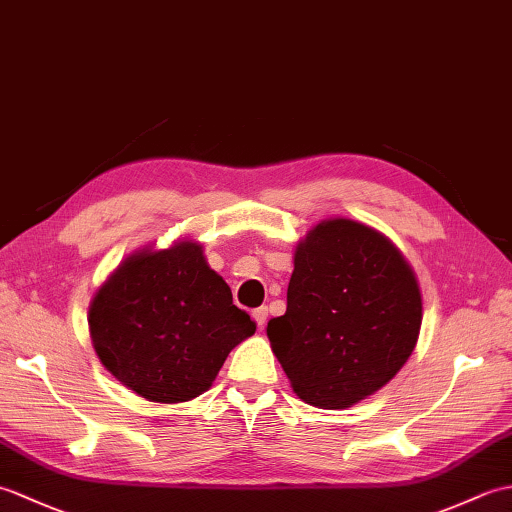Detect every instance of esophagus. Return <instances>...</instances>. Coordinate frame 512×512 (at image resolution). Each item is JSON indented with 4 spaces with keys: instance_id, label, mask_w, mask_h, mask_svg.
Segmentation results:
<instances>
[{
    "instance_id": "34e87169",
    "label": "esophagus",
    "mask_w": 512,
    "mask_h": 512,
    "mask_svg": "<svg viewBox=\"0 0 512 512\" xmlns=\"http://www.w3.org/2000/svg\"><path fill=\"white\" fill-rule=\"evenodd\" d=\"M253 319H255V323H257V328L262 330L264 325H266V319H268V308H266V306H262V308L253 310Z\"/></svg>"
}]
</instances>
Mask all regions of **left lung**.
Here are the masks:
<instances>
[{"instance_id":"8db88e82","label":"left lung","mask_w":512,"mask_h":512,"mask_svg":"<svg viewBox=\"0 0 512 512\" xmlns=\"http://www.w3.org/2000/svg\"><path fill=\"white\" fill-rule=\"evenodd\" d=\"M420 323V288L400 250L372 226L332 217L297 244L286 314L266 334L303 402L345 409L400 372Z\"/></svg>"}]
</instances>
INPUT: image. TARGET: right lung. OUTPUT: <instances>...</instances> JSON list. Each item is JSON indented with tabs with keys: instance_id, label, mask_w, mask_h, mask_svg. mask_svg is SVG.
<instances>
[{
	"instance_id": "obj_1",
	"label": "right lung",
	"mask_w": 512,
	"mask_h": 512,
	"mask_svg": "<svg viewBox=\"0 0 512 512\" xmlns=\"http://www.w3.org/2000/svg\"><path fill=\"white\" fill-rule=\"evenodd\" d=\"M88 323L107 372L165 405L209 389L257 328L191 239L129 255L94 295Z\"/></svg>"
}]
</instances>
